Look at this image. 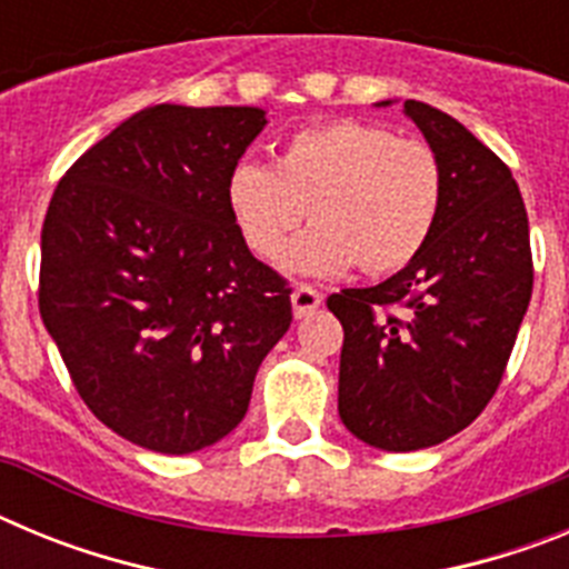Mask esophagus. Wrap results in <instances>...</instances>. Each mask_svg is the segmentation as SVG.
Instances as JSON below:
<instances>
[{"mask_svg": "<svg viewBox=\"0 0 569 569\" xmlns=\"http://www.w3.org/2000/svg\"><path fill=\"white\" fill-rule=\"evenodd\" d=\"M290 301H293L296 319H305V316H310L319 310L321 293L316 288H310V284H299V288L293 290V296H290Z\"/></svg>", "mask_w": 569, "mask_h": 569, "instance_id": "1", "label": "esophagus"}]
</instances>
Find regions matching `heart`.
<instances>
[{
  "label": "heart",
  "mask_w": 569,
  "mask_h": 569,
  "mask_svg": "<svg viewBox=\"0 0 569 569\" xmlns=\"http://www.w3.org/2000/svg\"><path fill=\"white\" fill-rule=\"evenodd\" d=\"M441 199L433 148L365 122L299 130L273 168L239 162L224 182L230 219L259 259H276L310 208L316 224L284 256V268L305 276L405 270L433 236Z\"/></svg>",
  "instance_id": "obj_1"
}]
</instances>
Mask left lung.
<instances>
[{
  "label": "left lung",
  "mask_w": 569,
  "mask_h": 569,
  "mask_svg": "<svg viewBox=\"0 0 569 569\" xmlns=\"http://www.w3.org/2000/svg\"><path fill=\"white\" fill-rule=\"evenodd\" d=\"M405 113L439 156V222L405 270L328 299L345 328L339 416L387 453L439 445L485 410L532 293L530 224L510 168L453 116L416 99Z\"/></svg>",
  "instance_id": "obj_1"
}]
</instances>
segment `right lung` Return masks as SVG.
I'll return each mask as SVG.
<instances>
[{
	"mask_svg": "<svg viewBox=\"0 0 569 569\" xmlns=\"http://www.w3.org/2000/svg\"><path fill=\"white\" fill-rule=\"evenodd\" d=\"M261 108L153 104L70 164L42 224L39 313L79 396L153 453L216 445L288 333L290 288L224 202Z\"/></svg>",
	"mask_w": 569,
	"mask_h": 569,
	"instance_id": "obj_1",
	"label": "right lung"
}]
</instances>
